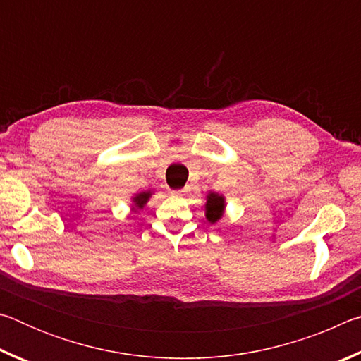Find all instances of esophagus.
I'll use <instances>...</instances> for the list:
<instances>
[{"mask_svg": "<svg viewBox=\"0 0 361 361\" xmlns=\"http://www.w3.org/2000/svg\"><path fill=\"white\" fill-rule=\"evenodd\" d=\"M183 192H186L185 189H178V191H170V194H175V195H180V194H183Z\"/></svg>", "mask_w": 361, "mask_h": 361, "instance_id": "obj_1", "label": "esophagus"}]
</instances>
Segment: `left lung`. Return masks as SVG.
<instances>
[{"mask_svg":"<svg viewBox=\"0 0 361 361\" xmlns=\"http://www.w3.org/2000/svg\"><path fill=\"white\" fill-rule=\"evenodd\" d=\"M226 209V199L223 194L218 192H209L207 194V202H205V218L209 219V223L215 224L216 221L223 218Z\"/></svg>","mask_w":361,"mask_h":361,"instance_id":"8db88e82","label":"left lung"}]
</instances>
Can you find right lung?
Instances as JSON below:
<instances>
[{
	"mask_svg": "<svg viewBox=\"0 0 361 361\" xmlns=\"http://www.w3.org/2000/svg\"><path fill=\"white\" fill-rule=\"evenodd\" d=\"M152 195L151 191H143V192H138L132 197V210L137 212V210H142L143 207L148 204L149 197Z\"/></svg>",
	"mask_w": 361,
	"mask_h": 361,
	"instance_id": "obj_1",
	"label": "right lung"
}]
</instances>
